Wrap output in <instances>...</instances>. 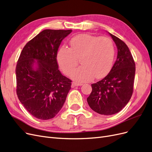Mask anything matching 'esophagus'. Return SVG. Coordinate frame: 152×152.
<instances>
[{
    "label": "esophagus",
    "instance_id": "esophagus-1",
    "mask_svg": "<svg viewBox=\"0 0 152 152\" xmlns=\"http://www.w3.org/2000/svg\"><path fill=\"white\" fill-rule=\"evenodd\" d=\"M83 84L82 83H76V82H72V87L74 88L75 86H82Z\"/></svg>",
    "mask_w": 152,
    "mask_h": 152
}]
</instances>
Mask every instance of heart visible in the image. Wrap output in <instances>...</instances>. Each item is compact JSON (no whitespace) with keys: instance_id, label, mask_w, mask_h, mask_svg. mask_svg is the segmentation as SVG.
Wrapping results in <instances>:
<instances>
[{"instance_id":"heart-1","label":"heart","mask_w":152,"mask_h":152,"mask_svg":"<svg viewBox=\"0 0 152 152\" xmlns=\"http://www.w3.org/2000/svg\"><path fill=\"white\" fill-rule=\"evenodd\" d=\"M71 48L62 47L57 54V62L66 75H69L80 58L81 66L75 70L71 77L80 82L105 77L111 70L114 57L113 43L108 37L82 33L73 37Z\"/></svg>"}]
</instances>
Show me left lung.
I'll list each match as a JSON object with an SVG mask.
<instances>
[{
	"mask_svg": "<svg viewBox=\"0 0 152 152\" xmlns=\"http://www.w3.org/2000/svg\"><path fill=\"white\" fill-rule=\"evenodd\" d=\"M109 33L117 48V59L104 79L91 85L87 98L90 108L102 115L118 113L129 102L133 94L135 63L128 47L121 39Z\"/></svg>",
	"mask_w": 152,
	"mask_h": 152,
	"instance_id": "obj_1",
	"label": "left lung"
}]
</instances>
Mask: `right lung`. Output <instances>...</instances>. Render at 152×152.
<instances>
[{
	"label": "right lung",
	"instance_id": "right-lung-1",
	"mask_svg": "<svg viewBox=\"0 0 152 152\" xmlns=\"http://www.w3.org/2000/svg\"><path fill=\"white\" fill-rule=\"evenodd\" d=\"M71 30H45L24 46L16 67L19 101L38 119L54 117L64 104L71 80L58 70L57 51Z\"/></svg>",
	"mask_w": 152,
	"mask_h": 152
}]
</instances>
